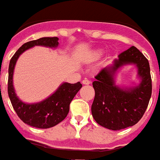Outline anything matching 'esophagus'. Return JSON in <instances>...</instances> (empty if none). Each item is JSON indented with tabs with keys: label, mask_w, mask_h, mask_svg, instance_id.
Listing matches in <instances>:
<instances>
[{
	"label": "esophagus",
	"mask_w": 160,
	"mask_h": 160,
	"mask_svg": "<svg viewBox=\"0 0 160 160\" xmlns=\"http://www.w3.org/2000/svg\"><path fill=\"white\" fill-rule=\"evenodd\" d=\"M90 83H91V81L88 80V78H85L82 80V84H84V85H89Z\"/></svg>",
	"instance_id": "1"
}]
</instances>
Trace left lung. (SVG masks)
<instances>
[{
    "mask_svg": "<svg viewBox=\"0 0 160 160\" xmlns=\"http://www.w3.org/2000/svg\"><path fill=\"white\" fill-rule=\"evenodd\" d=\"M128 63L138 66L141 83L135 88L123 90L115 86L113 76L121 66ZM95 78L92 113L98 124L118 131L139 122L148 107L152 82L148 59L137 47H131L119 54L113 65L101 69Z\"/></svg>",
    "mask_w": 160,
    "mask_h": 160,
    "instance_id": "1",
    "label": "left lung"
}]
</instances>
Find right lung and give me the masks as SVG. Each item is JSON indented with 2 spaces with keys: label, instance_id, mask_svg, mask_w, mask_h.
Listing matches in <instances>:
<instances>
[{
  "label": "right lung",
  "instance_id": "1",
  "mask_svg": "<svg viewBox=\"0 0 160 160\" xmlns=\"http://www.w3.org/2000/svg\"><path fill=\"white\" fill-rule=\"evenodd\" d=\"M59 38H42L28 42L15 52L10 61L8 95L17 115L24 123L37 128H49L57 125L68 115L71 101L82 87L80 82L74 84L64 82L50 97L37 104H25L16 96L13 87L14 68L19 55L34 46L56 47Z\"/></svg>",
  "mask_w": 160,
  "mask_h": 160
}]
</instances>
